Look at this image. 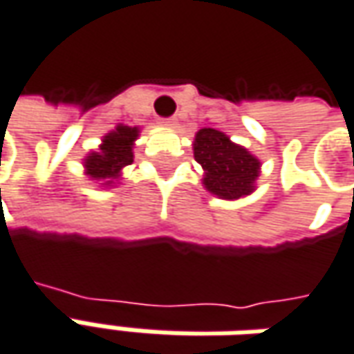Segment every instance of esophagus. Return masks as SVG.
I'll return each mask as SVG.
<instances>
[{
  "instance_id": "esophagus-1",
  "label": "esophagus",
  "mask_w": 354,
  "mask_h": 354,
  "mask_svg": "<svg viewBox=\"0 0 354 354\" xmlns=\"http://www.w3.org/2000/svg\"><path fill=\"white\" fill-rule=\"evenodd\" d=\"M160 123H162L165 127H174V125H176V119H174V117H165V119H160Z\"/></svg>"
}]
</instances>
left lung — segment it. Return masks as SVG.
Listing matches in <instances>:
<instances>
[{
  "mask_svg": "<svg viewBox=\"0 0 354 354\" xmlns=\"http://www.w3.org/2000/svg\"><path fill=\"white\" fill-rule=\"evenodd\" d=\"M194 156L203 168V186L221 200H239L254 189L261 172L257 156L235 145L217 129H200L194 139Z\"/></svg>",
  "mask_w": 354,
  "mask_h": 354,
  "instance_id": "left-lung-1",
  "label": "left lung"
}]
</instances>
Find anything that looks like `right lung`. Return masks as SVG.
<instances>
[{"mask_svg": "<svg viewBox=\"0 0 354 354\" xmlns=\"http://www.w3.org/2000/svg\"><path fill=\"white\" fill-rule=\"evenodd\" d=\"M139 137V129L117 125L107 133L97 151L84 158L86 174L92 180H104L105 186L121 176V170L133 162V142Z\"/></svg>", "mask_w": 354, "mask_h": 354, "instance_id": "obj_1", "label": "right lung"}]
</instances>
